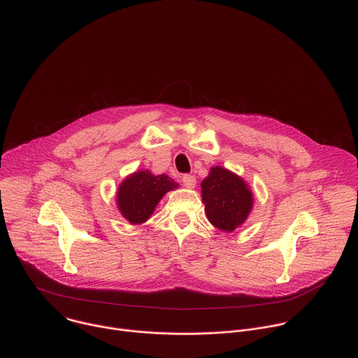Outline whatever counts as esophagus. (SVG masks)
I'll use <instances>...</instances> for the list:
<instances>
[{"instance_id":"obj_1","label":"esophagus","mask_w":358,"mask_h":358,"mask_svg":"<svg viewBox=\"0 0 358 358\" xmlns=\"http://www.w3.org/2000/svg\"><path fill=\"white\" fill-rule=\"evenodd\" d=\"M181 181H182V184H184L187 188H194V187H195V182H196L195 177H194V176H189V174H184V176L181 177Z\"/></svg>"}]
</instances>
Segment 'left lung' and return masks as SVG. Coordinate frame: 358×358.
I'll return each mask as SVG.
<instances>
[{
    "mask_svg": "<svg viewBox=\"0 0 358 358\" xmlns=\"http://www.w3.org/2000/svg\"><path fill=\"white\" fill-rule=\"evenodd\" d=\"M201 188L208 221L221 231L232 232L252 210V192L248 185L222 167H213Z\"/></svg>",
    "mask_w": 358,
    "mask_h": 358,
    "instance_id": "obj_1",
    "label": "left lung"
}]
</instances>
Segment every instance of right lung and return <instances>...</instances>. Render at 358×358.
Here are the masks:
<instances>
[{"mask_svg": "<svg viewBox=\"0 0 358 358\" xmlns=\"http://www.w3.org/2000/svg\"><path fill=\"white\" fill-rule=\"evenodd\" d=\"M177 188L169 176H152L148 170L127 177L117 191V206L122 215L131 224H143L155 211L166 192Z\"/></svg>", "mask_w": 358, "mask_h": 358, "instance_id": "right-lung-1", "label": "right lung"}]
</instances>
